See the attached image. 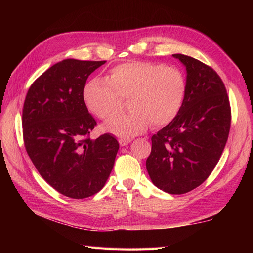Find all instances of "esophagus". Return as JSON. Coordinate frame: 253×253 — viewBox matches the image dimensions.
<instances>
[{
	"label": "esophagus",
	"mask_w": 253,
	"mask_h": 253,
	"mask_svg": "<svg viewBox=\"0 0 253 253\" xmlns=\"http://www.w3.org/2000/svg\"><path fill=\"white\" fill-rule=\"evenodd\" d=\"M131 140H132V138H129V137H128V138H120V139H118V142H120L122 147H124L129 142H131Z\"/></svg>",
	"instance_id": "obj_1"
}]
</instances>
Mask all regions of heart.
I'll list each match as a JSON object with an SVG mask.
<instances>
[{"mask_svg": "<svg viewBox=\"0 0 253 253\" xmlns=\"http://www.w3.org/2000/svg\"><path fill=\"white\" fill-rule=\"evenodd\" d=\"M186 79L179 68L163 63L132 61L118 64L105 79L92 78L84 84L83 99L87 109L102 121L120 109L122 100H130L131 111L105 124L114 135L131 137L155 127L168 125L184 104Z\"/></svg>", "mask_w": 253, "mask_h": 253, "instance_id": "heart-1", "label": "heart"}]
</instances>
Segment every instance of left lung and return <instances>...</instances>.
<instances>
[{
	"label": "left lung",
	"instance_id": "1",
	"mask_svg": "<svg viewBox=\"0 0 253 253\" xmlns=\"http://www.w3.org/2000/svg\"><path fill=\"white\" fill-rule=\"evenodd\" d=\"M187 69L186 96L173 121L152 136L146 166L153 184L171 195L207 180L227 142L232 110L226 88L212 67L174 54Z\"/></svg>",
	"mask_w": 253,
	"mask_h": 253
}]
</instances>
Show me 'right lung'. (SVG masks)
Returning <instances> with one entry per match:
<instances>
[{
    "label": "right lung",
    "mask_w": 253,
    "mask_h": 253,
    "mask_svg": "<svg viewBox=\"0 0 253 253\" xmlns=\"http://www.w3.org/2000/svg\"><path fill=\"white\" fill-rule=\"evenodd\" d=\"M104 63H56L35 80L25 99L26 151L42 178L73 199L91 197L104 187L120 148L109 133L90 138L96 122L83 99L89 75Z\"/></svg>",
    "instance_id": "add662e5"
}]
</instances>
